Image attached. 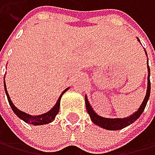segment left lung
I'll list each match as a JSON object with an SVG mask.
<instances>
[{
	"label": "left lung",
	"instance_id": "left-lung-1",
	"mask_svg": "<svg viewBox=\"0 0 155 155\" xmlns=\"http://www.w3.org/2000/svg\"><path fill=\"white\" fill-rule=\"evenodd\" d=\"M138 40V42H140V40ZM145 53L147 55V52L145 50ZM148 56V55H147ZM148 64V87H147V92H146V96H145L142 104L140 105V107H138V110L131 114V115L128 116V117H125V118H105V117H102L100 115L95 112L92 109V107L89 104V102L87 100V95H85V101H86V107H87V110L91 116V121L101 128H103L105 130H122L126 127L130 126V124H132L134 121L140 117V115L142 114V112L144 111L145 107H146L147 105V102L150 98V67H149V60L147 61Z\"/></svg>",
	"mask_w": 155,
	"mask_h": 155
}]
</instances>
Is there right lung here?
Returning a JSON list of instances; mask_svg holds the SVG:
<instances>
[{
	"instance_id": "right-lung-1",
	"label": "right lung",
	"mask_w": 155,
	"mask_h": 155,
	"mask_svg": "<svg viewBox=\"0 0 155 155\" xmlns=\"http://www.w3.org/2000/svg\"><path fill=\"white\" fill-rule=\"evenodd\" d=\"M4 86H5V94H6V96H7L8 103H9V105H10V107H11L12 110L14 111V113L16 114V115L20 119H21L23 121H25V123H28V124L34 125V126H40V125L48 124V123H51L52 121H53V120L55 119V117H56V115L58 114V112H59V109H60V101H61V98L63 96V94L69 88V87L66 88L61 93V95L59 96V98H58V100L56 102V104L54 105V107H52V109L49 111L45 112V113H43V114H40V115H30V114H27V113H25L24 111L20 110L19 109H17V107L14 106V104L12 103L10 97H9V94H8V92L6 91L5 81H4Z\"/></svg>"
}]
</instances>
